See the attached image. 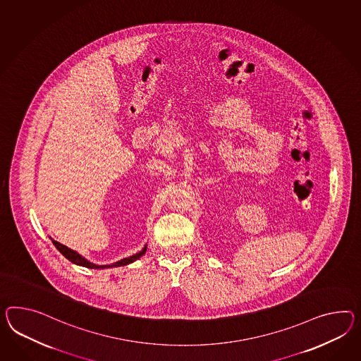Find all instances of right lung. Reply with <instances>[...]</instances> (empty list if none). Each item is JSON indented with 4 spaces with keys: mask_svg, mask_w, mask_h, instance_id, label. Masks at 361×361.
I'll use <instances>...</instances> for the list:
<instances>
[{
    "mask_svg": "<svg viewBox=\"0 0 361 361\" xmlns=\"http://www.w3.org/2000/svg\"><path fill=\"white\" fill-rule=\"evenodd\" d=\"M52 242H54L56 249L59 250V251H60V252H61V254L64 255L65 258L68 259L69 262H72V263L77 264V266H81V267L93 268V269H103V268L127 266V264H130V263H133L135 260H137V259L141 258V257L147 252V245H145V247H144V249L139 251V252H136V254H135V255H132V257L121 259V260H118V262H115V263H112V264H102V266H99V264H95V263H92L90 260L83 258L81 254H78L77 251H74V250L66 247L64 245H61L60 242H57V240H52Z\"/></svg>",
    "mask_w": 361,
    "mask_h": 361,
    "instance_id": "right-lung-1",
    "label": "right lung"
}]
</instances>
